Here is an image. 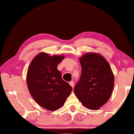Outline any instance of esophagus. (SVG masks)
Masks as SVG:
<instances>
[{
	"instance_id": "34e87169",
	"label": "esophagus",
	"mask_w": 134,
	"mask_h": 134,
	"mask_svg": "<svg viewBox=\"0 0 134 134\" xmlns=\"http://www.w3.org/2000/svg\"><path fill=\"white\" fill-rule=\"evenodd\" d=\"M70 85H71V87H74V82L73 81H71V82H70Z\"/></svg>"
}]
</instances>
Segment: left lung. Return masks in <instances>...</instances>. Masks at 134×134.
Here are the masks:
<instances>
[{
  "label": "left lung",
  "instance_id": "left-lung-1",
  "mask_svg": "<svg viewBox=\"0 0 134 134\" xmlns=\"http://www.w3.org/2000/svg\"><path fill=\"white\" fill-rule=\"evenodd\" d=\"M79 61L82 72L74 89L75 96L88 109H98L110 98L114 75L109 63L99 54L86 53Z\"/></svg>",
  "mask_w": 134,
  "mask_h": 134
}]
</instances>
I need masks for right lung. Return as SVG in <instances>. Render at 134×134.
<instances>
[{
  "label": "right lung",
  "mask_w": 134,
  "mask_h": 134,
  "mask_svg": "<svg viewBox=\"0 0 134 134\" xmlns=\"http://www.w3.org/2000/svg\"><path fill=\"white\" fill-rule=\"evenodd\" d=\"M63 59L62 55L50 56L41 52L33 59L27 72L30 94L39 105L51 111L62 107L72 90L57 69Z\"/></svg>",
  "instance_id": "obj_1"
}]
</instances>
